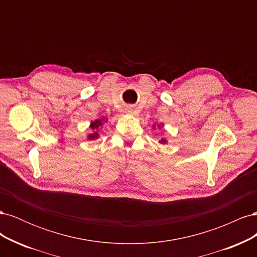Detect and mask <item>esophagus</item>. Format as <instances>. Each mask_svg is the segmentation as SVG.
Masks as SVG:
<instances>
[{
  "label": "esophagus",
  "instance_id": "1",
  "mask_svg": "<svg viewBox=\"0 0 257 257\" xmlns=\"http://www.w3.org/2000/svg\"><path fill=\"white\" fill-rule=\"evenodd\" d=\"M126 111H127V112H130V113H131V112H132V108H130V107H127V109H126Z\"/></svg>",
  "mask_w": 257,
  "mask_h": 257
}]
</instances>
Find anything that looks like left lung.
Returning <instances> with one entry per match:
<instances>
[{
	"instance_id": "8db88e82",
	"label": "left lung",
	"mask_w": 257,
	"mask_h": 257,
	"mask_svg": "<svg viewBox=\"0 0 257 257\" xmlns=\"http://www.w3.org/2000/svg\"><path fill=\"white\" fill-rule=\"evenodd\" d=\"M162 126H163V124H162V123H161V124H158V127H159L160 130L162 128ZM155 127H157V126H155V124H154V125H153V128H155ZM159 143H160V144H167V141H166L165 138H162L161 141H159Z\"/></svg>"
}]
</instances>
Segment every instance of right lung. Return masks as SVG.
I'll use <instances>...</instances> for the list:
<instances>
[{"label":"right lung","mask_w":257,"mask_h":257,"mask_svg":"<svg viewBox=\"0 0 257 257\" xmlns=\"http://www.w3.org/2000/svg\"><path fill=\"white\" fill-rule=\"evenodd\" d=\"M108 121L107 118H105V116H103L102 119H96L95 121H92L90 123V128H91V133H89L87 135V138L89 139V141H94V139L98 138L99 137V134H98V131L99 128L102 127L104 125V123H106Z\"/></svg>","instance_id":"right-lung-1"}]
</instances>
